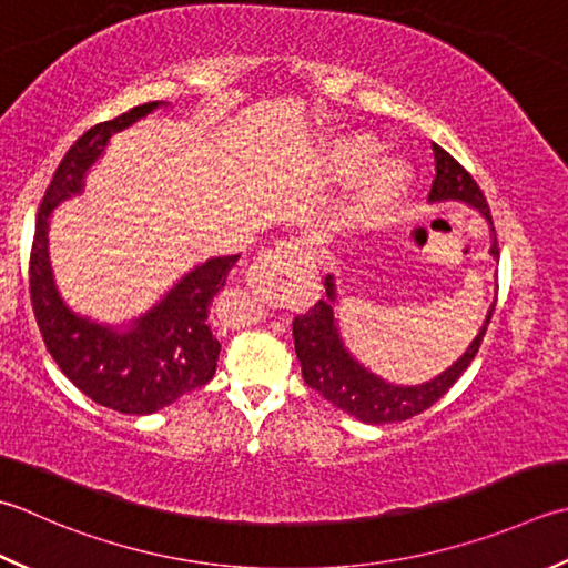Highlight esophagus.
Instances as JSON below:
<instances>
[{"instance_id":"34e87169","label":"esophagus","mask_w":568,"mask_h":568,"mask_svg":"<svg viewBox=\"0 0 568 568\" xmlns=\"http://www.w3.org/2000/svg\"><path fill=\"white\" fill-rule=\"evenodd\" d=\"M310 265L307 255L300 253L295 246H287V243H281L271 251L261 253L255 263L246 273V281L253 287L255 293H271L275 283L281 281L283 275H293L297 271H303Z\"/></svg>"}]
</instances>
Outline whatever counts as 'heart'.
<instances>
[{"instance_id":"b5f03b06","label":"heart","mask_w":568,"mask_h":568,"mask_svg":"<svg viewBox=\"0 0 568 568\" xmlns=\"http://www.w3.org/2000/svg\"><path fill=\"white\" fill-rule=\"evenodd\" d=\"M382 142L372 132L342 130L322 138L315 150V172L325 182H347L359 174L349 202L339 211L344 231L372 226L382 221L406 196L410 186V166L398 154L373 160Z\"/></svg>"}]
</instances>
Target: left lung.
<instances>
[{
    "label": "left lung",
    "instance_id": "1",
    "mask_svg": "<svg viewBox=\"0 0 568 568\" xmlns=\"http://www.w3.org/2000/svg\"><path fill=\"white\" fill-rule=\"evenodd\" d=\"M433 158H436V180L430 184L428 204H443V202H460L470 209L480 211L483 219L490 224L493 243L490 255L497 261V239L490 219V209H487L485 196L480 186L475 184L473 176L455 162L450 154L433 144ZM327 297L307 310L305 315L293 320V339H295V354L303 366V379L310 388L327 398L329 404L342 408L344 414L359 418L362 424L384 426V424H398L410 416H418L420 410L433 406L438 398L448 392V388L458 382V376L468 369V364L475 359L480 342L485 337V329L490 325L495 303L487 307V315L483 320L480 329H477L470 347L465 349L458 359H455L446 372H440L433 379L424 384H394L382 379L379 374L366 369V366L352 357L347 344L342 339V332L335 317L337 305V281L335 275L325 277Z\"/></svg>",
    "mask_w": 568,
    "mask_h": 568
}]
</instances>
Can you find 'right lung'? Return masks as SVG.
<instances>
[{"mask_svg":"<svg viewBox=\"0 0 568 568\" xmlns=\"http://www.w3.org/2000/svg\"><path fill=\"white\" fill-rule=\"evenodd\" d=\"M160 108H166L164 100L138 105L75 140L43 194L29 261L33 315L53 362L95 404L130 416L154 414L216 374L221 344L211 335L209 307L241 255L194 265L142 315L108 325L75 313L61 297L49 258V219L63 202L83 194L85 176L110 138Z\"/></svg>","mask_w":568,"mask_h":568,"instance_id":"obj_1","label":"right lung"}]
</instances>
